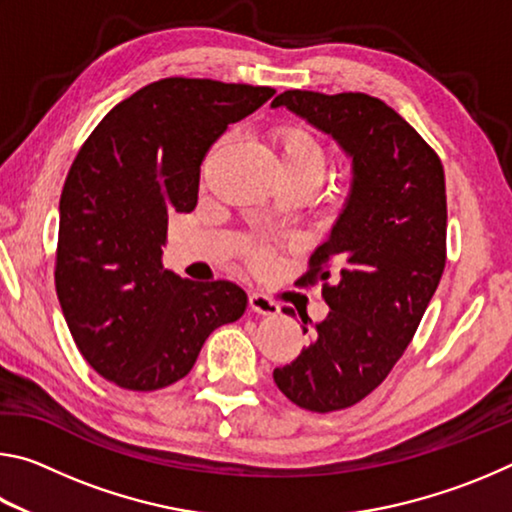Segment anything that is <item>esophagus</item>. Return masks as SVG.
<instances>
[{
  "mask_svg": "<svg viewBox=\"0 0 512 512\" xmlns=\"http://www.w3.org/2000/svg\"><path fill=\"white\" fill-rule=\"evenodd\" d=\"M248 305L259 316H277V314H280V305H277L275 300L262 296V293H250Z\"/></svg>",
  "mask_w": 512,
  "mask_h": 512,
  "instance_id": "1",
  "label": "esophagus"
}]
</instances>
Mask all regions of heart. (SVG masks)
Segmentation results:
<instances>
[{
    "label": "heart",
    "mask_w": 512,
    "mask_h": 512,
    "mask_svg": "<svg viewBox=\"0 0 512 512\" xmlns=\"http://www.w3.org/2000/svg\"><path fill=\"white\" fill-rule=\"evenodd\" d=\"M277 164L282 176L307 178L318 185L325 173V151L314 135L300 126H280L273 133ZM257 264H266V255H255Z\"/></svg>",
    "instance_id": "1"
}]
</instances>
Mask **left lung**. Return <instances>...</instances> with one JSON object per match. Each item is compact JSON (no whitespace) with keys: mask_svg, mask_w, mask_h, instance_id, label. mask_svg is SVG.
<instances>
[{"mask_svg":"<svg viewBox=\"0 0 512 512\" xmlns=\"http://www.w3.org/2000/svg\"><path fill=\"white\" fill-rule=\"evenodd\" d=\"M287 108L352 160V183L302 284L323 282L329 314L300 316L311 343L273 379L293 404L348 409L386 379L418 329L445 268L447 198L438 155L415 128L361 92L287 90ZM284 314L293 316L291 307Z\"/></svg>","mask_w":512,"mask_h":512,"instance_id":"8db88e82","label":"left lung"}]
</instances>
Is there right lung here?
I'll return each mask as SVG.
<instances>
[{"label":"right lung","mask_w":512,"mask_h":512,"mask_svg":"<svg viewBox=\"0 0 512 512\" xmlns=\"http://www.w3.org/2000/svg\"><path fill=\"white\" fill-rule=\"evenodd\" d=\"M273 94L173 76L117 103L81 146L60 194L56 291L103 379L158 391L192 370L216 327L244 316V289L167 271L162 246L169 214L196 207L210 146Z\"/></svg>","instance_id":"add662e5"}]
</instances>
